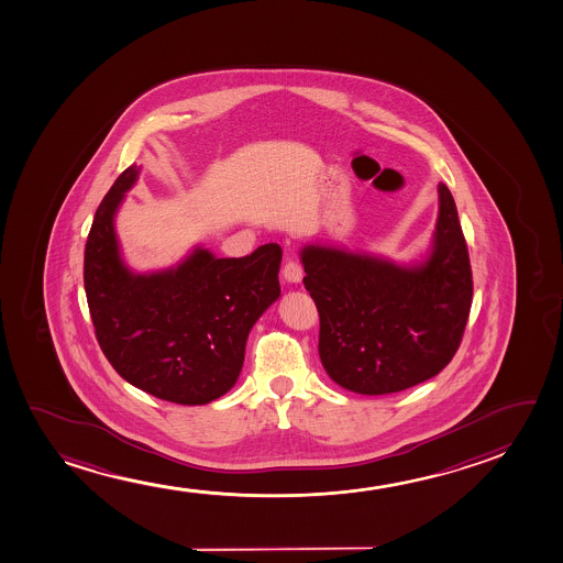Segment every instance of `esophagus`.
Wrapping results in <instances>:
<instances>
[{
    "label": "esophagus",
    "mask_w": 563,
    "mask_h": 563,
    "mask_svg": "<svg viewBox=\"0 0 563 563\" xmlns=\"http://www.w3.org/2000/svg\"><path fill=\"white\" fill-rule=\"evenodd\" d=\"M284 279H286L287 284H301V264L294 261L286 262V266H284Z\"/></svg>",
    "instance_id": "1"
}]
</instances>
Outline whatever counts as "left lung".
<instances>
[{"label":"left lung","mask_w":563,"mask_h":563,"mask_svg":"<svg viewBox=\"0 0 563 563\" xmlns=\"http://www.w3.org/2000/svg\"><path fill=\"white\" fill-rule=\"evenodd\" d=\"M320 314L318 353L341 388L386 396L448 366L467 324L473 274L452 192L438 185V220L428 253L409 264L309 243L301 249Z\"/></svg>","instance_id":"left-lung-1"}]
</instances>
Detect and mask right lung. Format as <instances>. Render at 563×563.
<instances>
[{"label": "right lung", "instance_id": "1", "mask_svg": "<svg viewBox=\"0 0 563 563\" xmlns=\"http://www.w3.org/2000/svg\"><path fill=\"white\" fill-rule=\"evenodd\" d=\"M141 166H129L96 210L85 249V291L96 340L119 376L151 396L207 405L228 394L245 361L246 338L277 301L282 249L216 258L197 245L158 272L123 261L115 216Z\"/></svg>", "mask_w": 563, "mask_h": 563}]
</instances>
